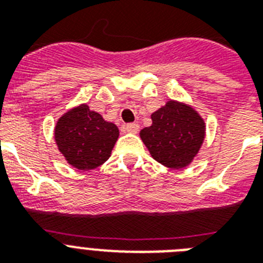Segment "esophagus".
<instances>
[{"label": "esophagus", "instance_id": "34e87169", "mask_svg": "<svg viewBox=\"0 0 263 263\" xmlns=\"http://www.w3.org/2000/svg\"><path fill=\"white\" fill-rule=\"evenodd\" d=\"M124 130L125 132H127V133H137L139 130V125L137 124V122H133V124H127L124 126Z\"/></svg>", "mask_w": 263, "mask_h": 263}]
</instances>
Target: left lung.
Here are the masks:
<instances>
[{
  "mask_svg": "<svg viewBox=\"0 0 263 263\" xmlns=\"http://www.w3.org/2000/svg\"><path fill=\"white\" fill-rule=\"evenodd\" d=\"M152 120V126L139 133L152 157L175 170L191 163L205 136V124L200 115L187 104L170 100L153 113Z\"/></svg>",
  "mask_w": 263,
  "mask_h": 263,
  "instance_id": "1",
  "label": "left lung"
}]
</instances>
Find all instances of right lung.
I'll return each instance as SVG.
<instances>
[{
    "mask_svg": "<svg viewBox=\"0 0 263 263\" xmlns=\"http://www.w3.org/2000/svg\"><path fill=\"white\" fill-rule=\"evenodd\" d=\"M120 132L87 104L71 109L58 120L55 141L59 152L75 168L93 170L109 159Z\"/></svg>",
    "mask_w": 263,
    "mask_h": 263,
    "instance_id": "right-lung-1",
    "label": "right lung"
}]
</instances>
